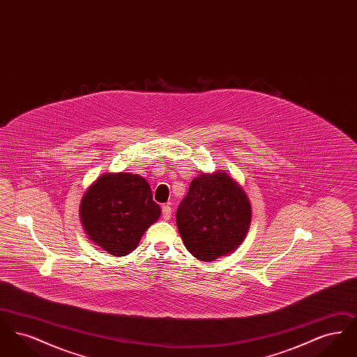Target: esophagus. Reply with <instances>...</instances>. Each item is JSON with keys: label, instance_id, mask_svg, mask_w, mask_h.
I'll list each match as a JSON object with an SVG mask.
<instances>
[{"label": "esophagus", "instance_id": "1", "mask_svg": "<svg viewBox=\"0 0 357 357\" xmlns=\"http://www.w3.org/2000/svg\"><path fill=\"white\" fill-rule=\"evenodd\" d=\"M171 214H172V210H171L170 206H169V204H165V206L162 207V215H163V218H165V220H170Z\"/></svg>", "mask_w": 357, "mask_h": 357}]
</instances>
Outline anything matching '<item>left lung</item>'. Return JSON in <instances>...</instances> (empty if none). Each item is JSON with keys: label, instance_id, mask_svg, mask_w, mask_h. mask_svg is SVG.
Listing matches in <instances>:
<instances>
[{"label": "left lung", "instance_id": "left-lung-1", "mask_svg": "<svg viewBox=\"0 0 357 357\" xmlns=\"http://www.w3.org/2000/svg\"><path fill=\"white\" fill-rule=\"evenodd\" d=\"M250 222L246 192L221 171L194 178L176 210L178 230L187 250L207 262L231 255L246 237Z\"/></svg>", "mask_w": 357, "mask_h": 357}]
</instances>
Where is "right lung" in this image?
<instances>
[{"mask_svg": "<svg viewBox=\"0 0 357 357\" xmlns=\"http://www.w3.org/2000/svg\"><path fill=\"white\" fill-rule=\"evenodd\" d=\"M79 210L85 234L112 255L134 252L160 217L147 181L130 172L102 174L86 188Z\"/></svg>", "mask_w": 357, "mask_h": 357, "instance_id": "right-lung-1", "label": "right lung"}]
</instances>
